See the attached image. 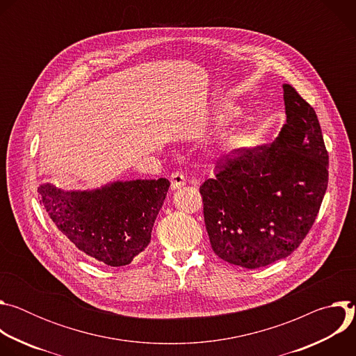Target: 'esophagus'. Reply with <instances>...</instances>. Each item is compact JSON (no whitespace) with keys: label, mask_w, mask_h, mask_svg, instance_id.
<instances>
[{"label":"esophagus","mask_w":356,"mask_h":356,"mask_svg":"<svg viewBox=\"0 0 356 356\" xmlns=\"http://www.w3.org/2000/svg\"><path fill=\"white\" fill-rule=\"evenodd\" d=\"M184 184H186V176H184L183 173H180V172H173V173L170 175V187H172L173 190L180 188V187H183Z\"/></svg>","instance_id":"esophagus-1"}]
</instances>
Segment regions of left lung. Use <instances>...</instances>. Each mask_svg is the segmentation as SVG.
<instances>
[{
  "instance_id": "1",
  "label": "left lung",
  "mask_w": 356,
  "mask_h": 356,
  "mask_svg": "<svg viewBox=\"0 0 356 356\" xmlns=\"http://www.w3.org/2000/svg\"><path fill=\"white\" fill-rule=\"evenodd\" d=\"M286 124L270 145L234 149L200 187L216 255L258 269L287 258L313 227L328 184L314 108L283 84Z\"/></svg>"
}]
</instances>
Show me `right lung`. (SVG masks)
<instances>
[{
  "mask_svg": "<svg viewBox=\"0 0 356 356\" xmlns=\"http://www.w3.org/2000/svg\"><path fill=\"white\" fill-rule=\"evenodd\" d=\"M169 186L168 179L129 180L66 191L44 183L38 193L50 220L79 250L117 268L149 245Z\"/></svg>",
  "mask_w": 356,
  "mask_h": 356,
  "instance_id": "obj_1",
  "label": "right lung"
}]
</instances>
